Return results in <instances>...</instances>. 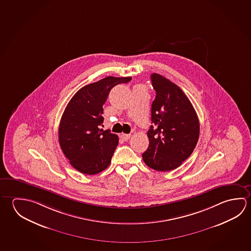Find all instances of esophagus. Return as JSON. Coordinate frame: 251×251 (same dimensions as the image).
Wrapping results in <instances>:
<instances>
[{
    "instance_id": "1",
    "label": "esophagus",
    "mask_w": 251,
    "mask_h": 251,
    "mask_svg": "<svg viewBox=\"0 0 251 251\" xmlns=\"http://www.w3.org/2000/svg\"><path fill=\"white\" fill-rule=\"evenodd\" d=\"M130 136H131L130 134H122V135H121V138L124 141H127L129 139Z\"/></svg>"
}]
</instances>
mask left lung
Masks as SVG:
<instances>
[{
    "mask_svg": "<svg viewBox=\"0 0 251 251\" xmlns=\"http://www.w3.org/2000/svg\"><path fill=\"white\" fill-rule=\"evenodd\" d=\"M156 97L151 104V123L147 136L149 146L142 155L156 171L180 167L198 144L200 125L191 102L181 89L165 76L151 75Z\"/></svg>",
    "mask_w": 251,
    "mask_h": 251,
    "instance_id": "8db88e82",
    "label": "left lung"
}]
</instances>
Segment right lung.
<instances>
[{
  "label": "right lung",
  "mask_w": 251,
  "mask_h": 251,
  "mask_svg": "<svg viewBox=\"0 0 251 251\" xmlns=\"http://www.w3.org/2000/svg\"><path fill=\"white\" fill-rule=\"evenodd\" d=\"M131 80L106 76L76 92L59 125V143L71 166L85 175H96L110 165L118 136L103 130V105L111 89Z\"/></svg>",
  "instance_id": "1"
}]
</instances>
